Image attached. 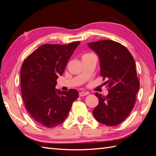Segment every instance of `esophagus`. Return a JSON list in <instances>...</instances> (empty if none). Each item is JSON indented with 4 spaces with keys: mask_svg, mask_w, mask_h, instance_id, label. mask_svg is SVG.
Masks as SVG:
<instances>
[{
    "mask_svg": "<svg viewBox=\"0 0 156 156\" xmlns=\"http://www.w3.org/2000/svg\"><path fill=\"white\" fill-rule=\"evenodd\" d=\"M88 94H89V93L87 92H79V96L82 97V96H87V95H88Z\"/></svg>",
    "mask_w": 156,
    "mask_h": 156,
    "instance_id": "obj_1",
    "label": "esophagus"
}]
</instances>
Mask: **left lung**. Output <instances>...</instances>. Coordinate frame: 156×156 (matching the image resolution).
<instances>
[{
	"label": "left lung",
	"instance_id": "1",
	"mask_svg": "<svg viewBox=\"0 0 156 156\" xmlns=\"http://www.w3.org/2000/svg\"><path fill=\"white\" fill-rule=\"evenodd\" d=\"M98 55L100 75L107 79V96L96 92L98 105L93 110L96 120L107 126L120 124L134 107L140 83L136 75L135 60L124 46L112 40L88 43Z\"/></svg>",
	"mask_w": 156,
	"mask_h": 156
}]
</instances>
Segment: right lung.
Listing matches in <instances>:
<instances>
[{
  "mask_svg": "<svg viewBox=\"0 0 156 156\" xmlns=\"http://www.w3.org/2000/svg\"><path fill=\"white\" fill-rule=\"evenodd\" d=\"M45 44L39 47L24 61L21 70L23 101L31 117L48 128L62 123L68 115L79 92L56 89V79L62 75L68 61L80 44Z\"/></svg>",
  "mask_w": 156,
  "mask_h": 156,
  "instance_id": "right-lung-1",
  "label": "right lung"
}]
</instances>
